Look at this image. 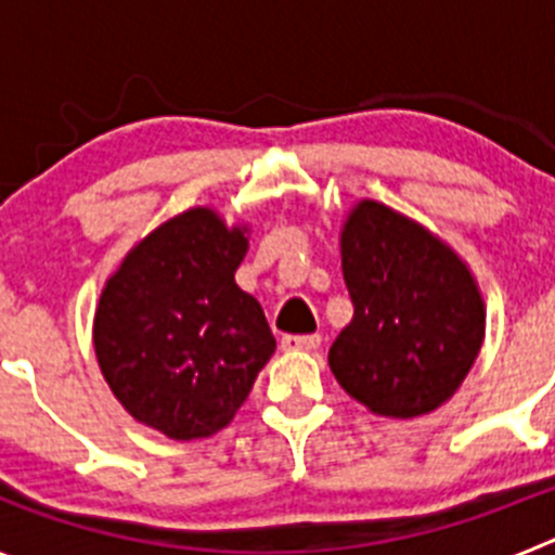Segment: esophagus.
Here are the masks:
<instances>
[{
	"label": "esophagus",
	"mask_w": 555,
	"mask_h": 555,
	"mask_svg": "<svg viewBox=\"0 0 555 555\" xmlns=\"http://www.w3.org/2000/svg\"><path fill=\"white\" fill-rule=\"evenodd\" d=\"M283 350H320L322 336L320 333H311V336H283L281 338Z\"/></svg>",
	"instance_id": "1"
}]
</instances>
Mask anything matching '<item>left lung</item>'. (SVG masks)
I'll list each match as a JSON object with an SVG mask.
<instances>
[{"label": "left lung", "mask_w": 555, "mask_h": 555, "mask_svg": "<svg viewBox=\"0 0 555 555\" xmlns=\"http://www.w3.org/2000/svg\"><path fill=\"white\" fill-rule=\"evenodd\" d=\"M341 272L356 311L327 352L338 386L395 420L448 403L487 331L467 263L420 222L361 199L341 228Z\"/></svg>", "instance_id": "8db88e82"}]
</instances>
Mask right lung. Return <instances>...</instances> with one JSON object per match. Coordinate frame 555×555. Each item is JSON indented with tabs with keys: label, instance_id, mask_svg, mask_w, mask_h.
I'll list each match as a JSON object with an SVG mask.
<instances>
[{
	"label": "right lung",
	"instance_id": "add662e5",
	"mask_svg": "<svg viewBox=\"0 0 555 555\" xmlns=\"http://www.w3.org/2000/svg\"><path fill=\"white\" fill-rule=\"evenodd\" d=\"M247 228L189 208L141 238L102 288L94 350L127 414L169 439L230 425L274 352L261 302L235 286Z\"/></svg>",
	"mask_w": 555,
	"mask_h": 555
}]
</instances>
